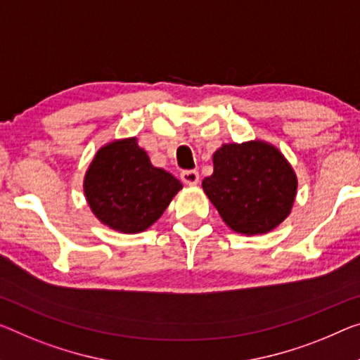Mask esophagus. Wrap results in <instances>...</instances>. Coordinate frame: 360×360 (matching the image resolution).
<instances>
[{
    "label": "esophagus",
    "instance_id": "1",
    "mask_svg": "<svg viewBox=\"0 0 360 360\" xmlns=\"http://www.w3.org/2000/svg\"><path fill=\"white\" fill-rule=\"evenodd\" d=\"M180 176H181V181H184L185 185L195 186L199 184V174L196 172V170H184Z\"/></svg>",
    "mask_w": 360,
    "mask_h": 360
}]
</instances>
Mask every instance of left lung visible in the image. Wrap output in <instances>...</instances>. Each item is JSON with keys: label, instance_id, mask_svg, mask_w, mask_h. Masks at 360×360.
<instances>
[{"label": "left lung", "instance_id": "obj_1", "mask_svg": "<svg viewBox=\"0 0 360 360\" xmlns=\"http://www.w3.org/2000/svg\"><path fill=\"white\" fill-rule=\"evenodd\" d=\"M212 164L202 190L236 233H269L291 214L297 176L276 146L264 140L224 143Z\"/></svg>", "mask_w": 360, "mask_h": 360}]
</instances>
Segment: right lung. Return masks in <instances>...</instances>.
Listing matches in <instances>:
<instances>
[{"label":"right lung","mask_w":360,"mask_h":360,"mask_svg":"<svg viewBox=\"0 0 360 360\" xmlns=\"http://www.w3.org/2000/svg\"><path fill=\"white\" fill-rule=\"evenodd\" d=\"M184 185L154 167L136 136L109 141L96 151L84 179L88 206L99 222L120 233L148 230Z\"/></svg>","instance_id":"obj_1"}]
</instances>
